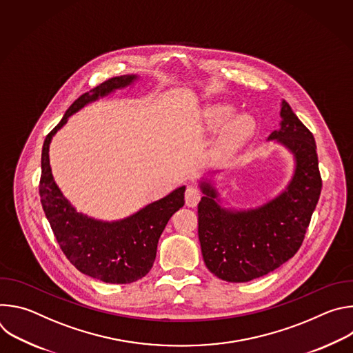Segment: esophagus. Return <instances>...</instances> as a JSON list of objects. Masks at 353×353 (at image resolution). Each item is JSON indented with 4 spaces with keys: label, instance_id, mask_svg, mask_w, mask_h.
<instances>
[{
    "label": "esophagus",
    "instance_id": "esophagus-1",
    "mask_svg": "<svg viewBox=\"0 0 353 353\" xmlns=\"http://www.w3.org/2000/svg\"><path fill=\"white\" fill-rule=\"evenodd\" d=\"M184 196H185V205L192 208V207H196L198 201L201 199V191L196 187L190 185V187H187Z\"/></svg>",
    "mask_w": 353,
    "mask_h": 353
}]
</instances>
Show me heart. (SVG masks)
I'll return each mask as SVG.
<instances>
[{"label": "heart", "instance_id": "1", "mask_svg": "<svg viewBox=\"0 0 353 353\" xmlns=\"http://www.w3.org/2000/svg\"><path fill=\"white\" fill-rule=\"evenodd\" d=\"M236 110L230 105L215 103L203 110L201 123L208 131H219L216 142V152L222 157H229L245 142L248 135L254 128V121L250 116L241 114L233 119Z\"/></svg>", "mask_w": 353, "mask_h": 353}]
</instances>
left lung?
Listing matches in <instances>:
<instances>
[{
    "label": "left lung",
    "instance_id": "8db88e82",
    "mask_svg": "<svg viewBox=\"0 0 353 353\" xmlns=\"http://www.w3.org/2000/svg\"><path fill=\"white\" fill-rule=\"evenodd\" d=\"M281 128L268 141L286 146L294 158L288 187L268 203L250 210H228L211 181H201L198 237L207 268L228 282L264 276L290 260L303 243L321 192V176L313 134L281 105Z\"/></svg>",
    "mask_w": 353,
    "mask_h": 353
}]
</instances>
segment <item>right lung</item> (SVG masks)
<instances>
[{
	"instance_id": "obj_1",
	"label": "right lung",
	"mask_w": 353,
	"mask_h": 353,
	"mask_svg": "<svg viewBox=\"0 0 353 353\" xmlns=\"http://www.w3.org/2000/svg\"><path fill=\"white\" fill-rule=\"evenodd\" d=\"M137 78V75L114 77L79 96L46 137L41 150L39 192L46 218L70 263L82 274L106 283H131L150 271L165 226L184 205L185 185L124 219L105 222L89 218L70 204L56 184L50 168L48 146L70 116L99 97L131 85Z\"/></svg>"
}]
</instances>
